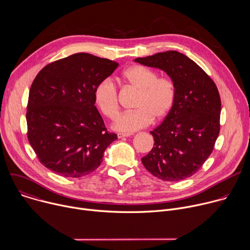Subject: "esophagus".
Listing matches in <instances>:
<instances>
[{
	"mask_svg": "<svg viewBox=\"0 0 250 250\" xmlns=\"http://www.w3.org/2000/svg\"><path fill=\"white\" fill-rule=\"evenodd\" d=\"M130 133H118V137L119 138H124V137H128L130 136Z\"/></svg>",
	"mask_w": 250,
	"mask_h": 250,
	"instance_id": "esophagus-1",
	"label": "esophagus"
}]
</instances>
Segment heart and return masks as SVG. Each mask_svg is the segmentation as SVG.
<instances>
[{
    "label": "heart",
    "mask_w": 250,
    "mask_h": 250,
    "mask_svg": "<svg viewBox=\"0 0 250 250\" xmlns=\"http://www.w3.org/2000/svg\"><path fill=\"white\" fill-rule=\"evenodd\" d=\"M125 81L138 92L135 111L122 114L113 125L117 131L131 133L147 126L152 119L163 120L171 111L176 98V88L169 78H158L155 71L140 65H133L123 73ZM95 104L100 112L114 119L119 112V98L114 82L105 78L98 83L94 91Z\"/></svg>",
    "instance_id": "1"
}]
</instances>
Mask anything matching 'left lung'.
<instances>
[{
  "instance_id": "1",
  "label": "left lung",
  "mask_w": 250,
  "mask_h": 250,
  "mask_svg": "<svg viewBox=\"0 0 250 250\" xmlns=\"http://www.w3.org/2000/svg\"><path fill=\"white\" fill-rule=\"evenodd\" d=\"M134 61L164 71L176 88L172 109L161 125L150 131L154 146L141 162L158 179L184 180L202 167L219 136L218 88L196 62L175 50Z\"/></svg>"
}]
</instances>
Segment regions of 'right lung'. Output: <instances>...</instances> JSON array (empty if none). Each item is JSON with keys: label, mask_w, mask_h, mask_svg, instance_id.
Here are the masks:
<instances>
[{"label": "right lung", "mask_w": 250, "mask_h": 250, "mask_svg": "<svg viewBox=\"0 0 250 250\" xmlns=\"http://www.w3.org/2000/svg\"><path fill=\"white\" fill-rule=\"evenodd\" d=\"M119 63L75 53L46 65L29 90L27 138L41 163L71 178L86 176L103 161L116 133L106 131L94 91Z\"/></svg>", "instance_id": "1"}]
</instances>
